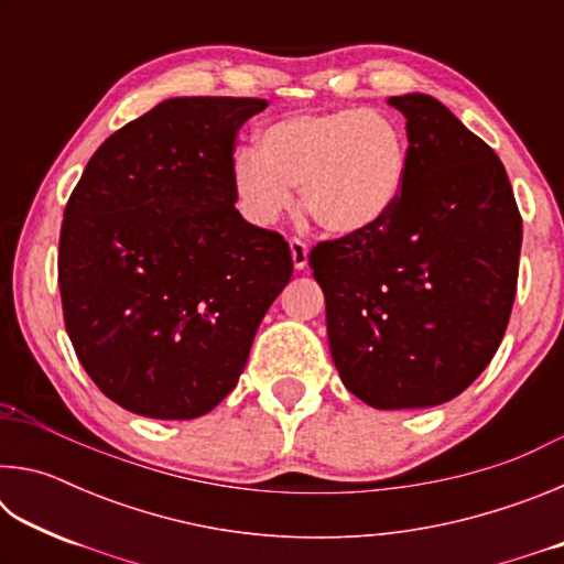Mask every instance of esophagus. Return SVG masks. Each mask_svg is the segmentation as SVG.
<instances>
[{
    "label": "esophagus",
    "instance_id": "obj_1",
    "mask_svg": "<svg viewBox=\"0 0 564 564\" xmlns=\"http://www.w3.org/2000/svg\"><path fill=\"white\" fill-rule=\"evenodd\" d=\"M291 259L295 271H305V265H308V243L301 241V238H291Z\"/></svg>",
    "mask_w": 564,
    "mask_h": 564
}]
</instances>
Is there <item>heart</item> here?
Here are the masks:
<instances>
[{"instance_id":"b5f03b06","label":"heart","mask_w":564,"mask_h":564,"mask_svg":"<svg viewBox=\"0 0 564 564\" xmlns=\"http://www.w3.org/2000/svg\"><path fill=\"white\" fill-rule=\"evenodd\" d=\"M410 151L400 123L376 109L291 113L256 133V151H236L231 186L256 226L291 212L330 236H360L386 224L405 194Z\"/></svg>"}]
</instances>
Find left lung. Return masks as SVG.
Listing matches in <instances>:
<instances>
[{"mask_svg": "<svg viewBox=\"0 0 564 564\" xmlns=\"http://www.w3.org/2000/svg\"><path fill=\"white\" fill-rule=\"evenodd\" d=\"M410 169L386 224L318 243L330 356L378 410L433 408L488 368L508 328L522 218L498 154L427 94L390 97Z\"/></svg>", "mask_w": 564, "mask_h": 564, "instance_id": "left-lung-1", "label": "left lung"}]
</instances>
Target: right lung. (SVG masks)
Returning a JSON list of instances; mask_svg holds the SVG:
<instances>
[{
  "mask_svg": "<svg viewBox=\"0 0 564 564\" xmlns=\"http://www.w3.org/2000/svg\"><path fill=\"white\" fill-rule=\"evenodd\" d=\"M265 99L174 97L104 141L64 208L59 291L79 362L129 413L191 420L243 373L291 248L236 212V131Z\"/></svg>",
  "mask_w": 564,
  "mask_h": 564,
  "instance_id": "right-lung-1",
  "label": "right lung"
}]
</instances>
